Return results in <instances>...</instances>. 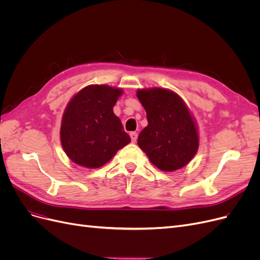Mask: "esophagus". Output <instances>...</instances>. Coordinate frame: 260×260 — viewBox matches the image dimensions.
Wrapping results in <instances>:
<instances>
[{
    "instance_id": "34e87169",
    "label": "esophagus",
    "mask_w": 260,
    "mask_h": 260,
    "mask_svg": "<svg viewBox=\"0 0 260 260\" xmlns=\"http://www.w3.org/2000/svg\"><path fill=\"white\" fill-rule=\"evenodd\" d=\"M130 138L132 142H136L138 139V133L137 132H130Z\"/></svg>"
}]
</instances>
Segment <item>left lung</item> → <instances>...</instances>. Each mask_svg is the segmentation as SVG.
<instances>
[{
    "mask_svg": "<svg viewBox=\"0 0 260 260\" xmlns=\"http://www.w3.org/2000/svg\"><path fill=\"white\" fill-rule=\"evenodd\" d=\"M148 124L141 131L138 145L162 171H176L192 160L200 145L198 124L177 93L168 89L138 90Z\"/></svg>",
    "mask_w": 260,
    "mask_h": 260,
    "instance_id": "left-lung-1",
    "label": "left lung"
}]
</instances>
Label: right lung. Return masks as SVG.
<instances>
[{
	"instance_id": "obj_1",
	"label": "right lung",
	"mask_w": 260,
	"mask_h": 260,
	"mask_svg": "<svg viewBox=\"0 0 260 260\" xmlns=\"http://www.w3.org/2000/svg\"><path fill=\"white\" fill-rule=\"evenodd\" d=\"M122 93L119 88L91 84L69 101L59 135L70 160L85 168H100L131 142L113 111Z\"/></svg>"
}]
</instances>
